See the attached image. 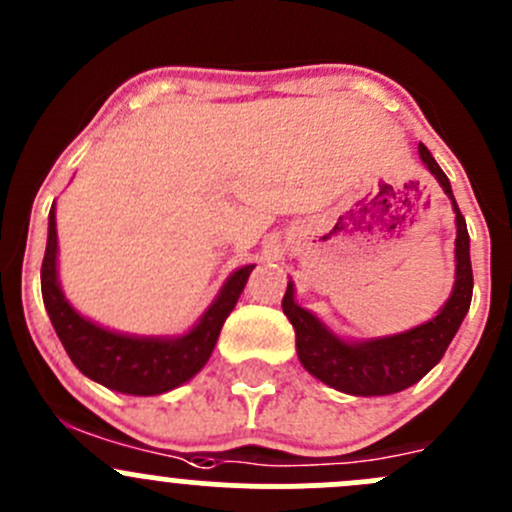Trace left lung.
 Wrapping results in <instances>:
<instances>
[{"instance_id":"8db88e82","label":"left lung","mask_w":512,"mask_h":512,"mask_svg":"<svg viewBox=\"0 0 512 512\" xmlns=\"http://www.w3.org/2000/svg\"><path fill=\"white\" fill-rule=\"evenodd\" d=\"M418 156L426 168L438 178L441 188L451 198L456 210V287L441 312L431 322L409 329L394 337L371 339L364 344L342 342L334 337L312 312L294 304V287L287 285L282 309L292 322L297 334L299 361L309 374L329 384L332 389L354 396H384L409 389L421 381L446 354L448 344L456 337L473 297V270H471V237H468L466 218L458 210L451 183L441 165L433 160L428 148L418 143Z\"/></svg>"}]
</instances>
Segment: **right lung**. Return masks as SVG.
Returning a JSON list of instances; mask_svg holds the SVG:
<instances>
[{"label":"right lung","instance_id":"1","mask_svg":"<svg viewBox=\"0 0 512 512\" xmlns=\"http://www.w3.org/2000/svg\"><path fill=\"white\" fill-rule=\"evenodd\" d=\"M252 267L255 265L232 272L218 299L185 337L143 339L108 332L74 312L64 299L56 280V218L51 208L49 237L41 262V297L66 354L81 374L121 394L153 396L175 389L203 369L213 354L227 314L235 309L240 292L245 289Z\"/></svg>","mask_w":512,"mask_h":512}]
</instances>
